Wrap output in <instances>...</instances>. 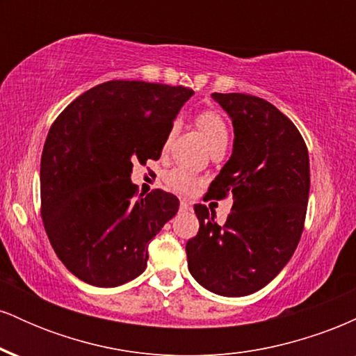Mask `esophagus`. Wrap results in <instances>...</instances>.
I'll list each match as a JSON object with an SVG mask.
<instances>
[{
	"instance_id": "obj_1",
	"label": "esophagus",
	"mask_w": 356,
	"mask_h": 356,
	"mask_svg": "<svg viewBox=\"0 0 356 356\" xmlns=\"http://www.w3.org/2000/svg\"><path fill=\"white\" fill-rule=\"evenodd\" d=\"M191 209V204L187 201H181V211H187Z\"/></svg>"
}]
</instances>
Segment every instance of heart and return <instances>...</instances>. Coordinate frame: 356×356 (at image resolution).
<instances>
[{"label": "heart", "instance_id": "obj_1", "mask_svg": "<svg viewBox=\"0 0 356 356\" xmlns=\"http://www.w3.org/2000/svg\"><path fill=\"white\" fill-rule=\"evenodd\" d=\"M195 125H197V129L202 132L209 149H214V147L219 145H227V140H229V130H227L226 122H224V118L220 117L219 113L212 112V110H204V112L197 113V117H195ZM175 130H177V124L170 127L165 138L164 149L169 147ZM164 182L167 189L177 192V194H192V192L197 189L199 184H201V179L195 174L189 172V170L182 169V167H175V169H170L169 172H165Z\"/></svg>", "mask_w": 356, "mask_h": 356}]
</instances>
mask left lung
<instances>
[{
    "label": "left lung",
    "mask_w": 356,
    "mask_h": 356,
    "mask_svg": "<svg viewBox=\"0 0 356 356\" xmlns=\"http://www.w3.org/2000/svg\"><path fill=\"white\" fill-rule=\"evenodd\" d=\"M234 127L231 159L207 195H232L226 222L195 204V238L187 241V266L199 284L220 296H246L264 288L291 259L305 227L309 157L300 130L275 105L246 93H212Z\"/></svg>",
    "instance_id": "1"
}]
</instances>
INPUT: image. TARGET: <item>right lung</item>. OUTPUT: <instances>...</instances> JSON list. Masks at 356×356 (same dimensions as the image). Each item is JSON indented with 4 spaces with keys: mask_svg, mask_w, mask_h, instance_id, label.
Listing matches in <instances>:
<instances>
[{
    "mask_svg": "<svg viewBox=\"0 0 356 356\" xmlns=\"http://www.w3.org/2000/svg\"><path fill=\"white\" fill-rule=\"evenodd\" d=\"M192 90L112 80L81 93L56 117L40 167L42 219L56 256L79 280L99 288L145 271L149 243L179 211L155 189L136 197V162L157 161Z\"/></svg>",
    "mask_w": 356,
    "mask_h": 356,
    "instance_id": "1",
    "label": "right lung"
}]
</instances>
